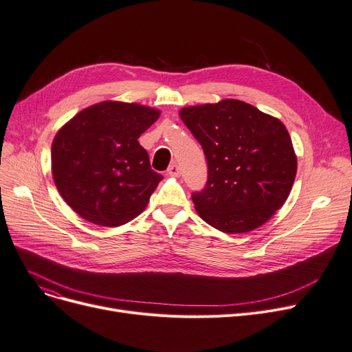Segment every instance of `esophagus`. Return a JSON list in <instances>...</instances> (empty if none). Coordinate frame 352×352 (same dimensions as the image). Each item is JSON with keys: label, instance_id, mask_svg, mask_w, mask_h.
Segmentation results:
<instances>
[{"label": "esophagus", "instance_id": "34e87169", "mask_svg": "<svg viewBox=\"0 0 352 352\" xmlns=\"http://www.w3.org/2000/svg\"><path fill=\"white\" fill-rule=\"evenodd\" d=\"M168 175H173V177H179V174H181V170H179V166L177 165V164H173V165H170V168H168Z\"/></svg>", "mask_w": 352, "mask_h": 352}]
</instances>
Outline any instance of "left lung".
<instances>
[{
    "label": "left lung",
    "mask_w": 352,
    "mask_h": 352,
    "mask_svg": "<svg viewBox=\"0 0 352 352\" xmlns=\"http://www.w3.org/2000/svg\"><path fill=\"white\" fill-rule=\"evenodd\" d=\"M179 118L208 165L206 188L192 194L198 216L228 234L263 226L285 204L296 177L286 126L237 99L188 106Z\"/></svg>",
    "instance_id": "8db88e82"
}]
</instances>
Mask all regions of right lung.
Instances as JSON below:
<instances>
[{"mask_svg": "<svg viewBox=\"0 0 352 352\" xmlns=\"http://www.w3.org/2000/svg\"><path fill=\"white\" fill-rule=\"evenodd\" d=\"M140 103L104 100L74 115L52 144V174L63 200L86 221L125 224L148 206L162 175L138 138L160 118Z\"/></svg>", "mask_w": 352, "mask_h": 352, "instance_id": "right-lung-1", "label": "right lung"}]
</instances>
